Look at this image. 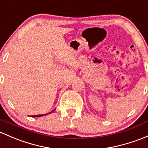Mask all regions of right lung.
Returning <instances> with one entry per match:
<instances>
[{
  "label": "right lung",
  "instance_id": "obj_1",
  "mask_svg": "<svg viewBox=\"0 0 148 148\" xmlns=\"http://www.w3.org/2000/svg\"><path fill=\"white\" fill-rule=\"evenodd\" d=\"M55 110V109H54ZM54 110H53V111H51L50 113H52V112H53ZM49 113H47V114H42V115H36V116H32V117H41V116H45V115H47V114H49Z\"/></svg>",
  "mask_w": 148,
  "mask_h": 148
}]
</instances>
